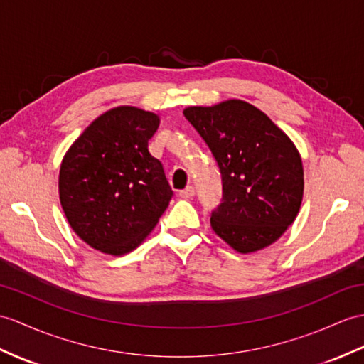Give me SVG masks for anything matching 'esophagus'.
Segmentation results:
<instances>
[{
  "mask_svg": "<svg viewBox=\"0 0 364 364\" xmlns=\"http://www.w3.org/2000/svg\"><path fill=\"white\" fill-rule=\"evenodd\" d=\"M193 193H196V189H193V186H186L183 191H180V197L181 198H192Z\"/></svg>",
  "mask_w": 364,
  "mask_h": 364,
  "instance_id": "34e87169",
  "label": "esophagus"
}]
</instances>
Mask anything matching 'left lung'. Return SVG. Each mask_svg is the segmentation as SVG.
Masks as SVG:
<instances>
[{
  "instance_id": "1",
  "label": "left lung",
  "mask_w": 364,
  "mask_h": 364,
  "mask_svg": "<svg viewBox=\"0 0 364 364\" xmlns=\"http://www.w3.org/2000/svg\"><path fill=\"white\" fill-rule=\"evenodd\" d=\"M213 151L222 173V203L210 215L218 237L235 251H259L276 242L296 218L304 171L291 139L245 100L183 112Z\"/></svg>"
}]
</instances>
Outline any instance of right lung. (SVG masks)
Instances as JSON below:
<instances>
[{"mask_svg":"<svg viewBox=\"0 0 364 364\" xmlns=\"http://www.w3.org/2000/svg\"><path fill=\"white\" fill-rule=\"evenodd\" d=\"M155 113L116 107L92 121L63 156L58 196L73 231L112 256L130 252L147 237L173 192L149 139Z\"/></svg>","mask_w":364,"mask_h":364,"instance_id":"1","label":"right lung"}]
</instances>
